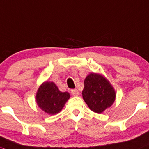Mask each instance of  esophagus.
Wrapping results in <instances>:
<instances>
[{"instance_id": "1", "label": "esophagus", "mask_w": 149, "mask_h": 149, "mask_svg": "<svg viewBox=\"0 0 149 149\" xmlns=\"http://www.w3.org/2000/svg\"><path fill=\"white\" fill-rule=\"evenodd\" d=\"M71 93H72V94L73 95V96H74V97H77V96L79 95V91L77 89H73V90H72L71 91Z\"/></svg>"}]
</instances>
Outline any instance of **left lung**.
<instances>
[{"instance_id":"obj_1","label":"left lung","mask_w":149,"mask_h":149,"mask_svg":"<svg viewBox=\"0 0 149 149\" xmlns=\"http://www.w3.org/2000/svg\"><path fill=\"white\" fill-rule=\"evenodd\" d=\"M83 98L94 113H102L116 100V91L110 82L100 74L91 73L84 80Z\"/></svg>"}]
</instances>
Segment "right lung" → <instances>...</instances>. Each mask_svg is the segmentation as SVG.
Wrapping results in <instances>:
<instances>
[{
	"mask_svg": "<svg viewBox=\"0 0 149 149\" xmlns=\"http://www.w3.org/2000/svg\"><path fill=\"white\" fill-rule=\"evenodd\" d=\"M70 98L68 92H61L53 82L46 81L39 86L36 95L38 106L49 115L58 113Z\"/></svg>",
	"mask_w": 149,
	"mask_h": 149,
	"instance_id": "right-lung-1",
	"label": "right lung"
}]
</instances>
